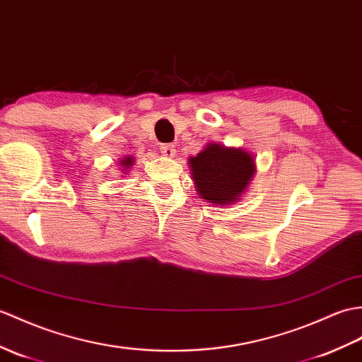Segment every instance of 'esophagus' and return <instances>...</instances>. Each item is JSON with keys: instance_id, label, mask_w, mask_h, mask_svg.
Here are the masks:
<instances>
[{"instance_id": "esophagus-1", "label": "esophagus", "mask_w": 362, "mask_h": 362, "mask_svg": "<svg viewBox=\"0 0 362 362\" xmlns=\"http://www.w3.org/2000/svg\"><path fill=\"white\" fill-rule=\"evenodd\" d=\"M160 153L163 154V156H166V157H173V156H175V146L174 145H162L160 146Z\"/></svg>"}]
</instances>
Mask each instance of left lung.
I'll return each mask as SVG.
<instances>
[{"mask_svg":"<svg viewBox=\"0 0 362 362\" xmlns=\"http://www.w3.org/2000/svg\"><path fill=\"white\" fill-rule=\"evenodd\" d=\"M189 166L202 199L216 205L236 202L255 174V160L248 153L216 143L191 157Z\"/></svg>","mask_w":362,"mask_h":362,"instance_id":"8db88e82","label":"left lung"}]
</instances>
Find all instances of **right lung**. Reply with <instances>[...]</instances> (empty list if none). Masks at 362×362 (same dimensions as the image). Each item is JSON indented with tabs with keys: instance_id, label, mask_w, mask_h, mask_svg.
<instances>
[{
	"instance_id": "right-lung-1",
	"label": "right lung",
	"mask_w": 362,
	"mask_h": 362,
	"mask_svg": "<svg viewBox=\"0 0 362 362\" xmlns=\"http://www.w3.org/2000/svg\"><path fill=\"white\" fill-rule=\"evenodd\" d=\"M120 162H122V165L124 168H129L132 165V162H134V158L132 157H126V160H120Z\"/></svg>"
}]
</instances>
